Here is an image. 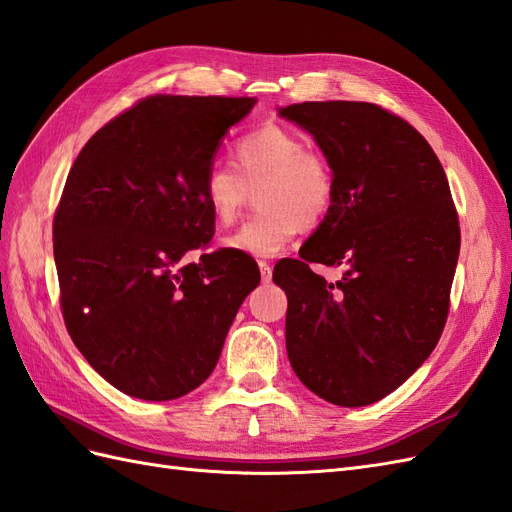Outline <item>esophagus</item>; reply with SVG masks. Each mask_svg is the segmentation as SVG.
Here are the masks:
<instances>
[{
	"label": "esophagus",
	"instance_id": "34e87169",
	"mask_svg": "<svg viewBox=\"0 0 512 512\" xmlns=\"http://www.w3.org/2000/svg\"><path fill=\"white\" fill-rule=\"evenodd\" d=\"M259 272H261V281L268 283L272 279V268L270 264H266V261H259Z\"/></svg>",
	"mask_w": 512,
	"mask_h": 512
}]
</instances>
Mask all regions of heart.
<instances>
[{"label":"heart","instance_id":"heart-1","mask_svg":"<svg viewBox=\"0 0 512 512\" xmlns=\"http://www.w3.org/2000/svg\"><path fill=\"white\" fill-rule=\"evenodd\" d=\"M235 166L216 162L205 170L201 196L220 225L238 218L248 192L257 190L261 212L227 235L222 246L238 255L274 257L294 240L300 225L316 227L335 201V175L326 157L307 149L296 131L266 125L233 149Z\"/></svg>","mask_w":512,"mask_h":512}]
</instances>
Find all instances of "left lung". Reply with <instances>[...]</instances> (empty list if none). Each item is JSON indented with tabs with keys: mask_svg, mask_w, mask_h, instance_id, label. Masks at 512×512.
Masks as SVG:
<instances>
[{
	"mask_svg": "<svg viewBox=\"0 0 512 512\" xmlns=\"http://www.w3.org/2000/svg\"><path fill=\"white\" fill-rule=\"evenodd\" d=\"M279 116L311 134L335 175L300 259L274 266L287 357L326 402H378L430 357L448 318L461 248L448 177L424 136L374 103L305 101ZM309 263L339 265L343 279Z\"/></svg>",
	"mask_w": 512,
	"mask_h": 512,
	"instance_id": "obj_1",
	"label": "left lung"
}]
</instances>
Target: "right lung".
Returning a JSON list of instances; mask_svg holds the SVG:
<instances>
[{
  "instance_id": "add662e5",
  "label": "right lung",
  "mask_w": 512,
  "mask_h": 512,
  "mask_svg": "<svg viewBox=\"0 0 512 512\" xmlns=\"http://www.w3.org/2000/svg\"><path fill=\"white\" fill-rule=\"evenodd\" d=\"M255 103L149 97L103 125L67 177L54 218L64 324L93 370L131 398L175 400L205 383L259 285L248 255L183 261L214 235L205 170Z\"/></svg>"
}]
</instances>
